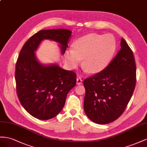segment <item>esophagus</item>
<instances>
[{
  "instance_id": "34e87169",
  "label": "esophagus",
  "mask_w": 147,
  "mask_h": 147,
  "mask_svg": "<svg viewBox=\"0 0 147 147\" xmlns=\"http://www.w3.org/2000/svg\"><path fill=\"white\" fill-rule=\"evenodd\" d=\"M82 82V79H81L80 77H78V78H77V79H76V83H77V84H78V85L81 84Z\"/></svg>"
}]
</instances>
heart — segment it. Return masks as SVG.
I'll list each match as a JSON object with an SVG mask.
<instances>
[{
	"instance_id": "b5f03b06",
	"label": "heart",
	"mask_w": 147,
	"mask_h": 147,
	"mask_svg": "<svg viewBox=\"0 0 147 147\" xmlns=\"http://www.w3.org/2000/svg\"><path fill=\"white\" fill-rule=\"evenodd\" d=\"M116 47L113 35L92 33L75 40L73 50L65 53V60L71 68H75L84 59V68L90 73H98L110 63Z\"/></svg>"
}]
</instances>
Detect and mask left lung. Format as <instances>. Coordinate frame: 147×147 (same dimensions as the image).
<instances>
[{"label":"left lung","mask_w":147,"mask_h":147,"mask_svg":"<svg viewBox=\"0 0 147 147\" xmlns=\"http://www.w3.org/2000/svg\"><path fill=\"white\" fill-rule=\"evenodd\" d=\"M136 84V65L131 49L121 40V49L106 68L84 81V109L93 122L110 123L124 113Z\"/></svg>","instance_id":"8db88e82"}]
</instances>
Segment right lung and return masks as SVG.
<instances>
[{
    "label": "right lung",
    "mask_w": 147,
    "mask_h": 147,
    "mask_svg": "<svg viewBox=\"0 0 147 147\" xmlns=\"http://www.w3.org/2000/svg\"><path fill=\"white\" fill-rule=\"evenodd\" d=\"M71 35L68 29L41 30L32 36L21 50L15 66L16 94L23 108L41 120L56 116L63 108L67 94L76 84V74L52 65L43 66L34 52L43 39L61 44L63 54Z\"/></svg>",
    "instance_id": "1"
}]
</instances>
